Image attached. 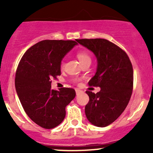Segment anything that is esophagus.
Returning <instances> with one entry per match:
<instances>
[{"label": "esophagus", "mask_w": 153, "mask_h": 153, "mask_svg": "<svg viewBox=\"0 0 153 153\" xmlns=\"http://www.w3.org/2000/svg\"><path fill=\"white\" fill-rule=\"evenodd\" d=\"M81 91L80 90V89H75V92H76L77 95H78V94H79V93H81Z\"/></svg>", "instance_id": "obj_1"}]
</instances>
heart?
Masks as SVG:
<instances>
[{
    "label": "heart",
    "mask_w": 153,
    "mask_h": 153,
    "mask_svg": "<svg viewBox=\"0 0 153 153\" xmlns=\"http://www.w3.org/2000/svg\"><path fill=\"white\" fill-rule=\"evenodd\" d=\"M77 58L79 60L80 63L82 64L83 62L86 61H91L90 56L89 55L88 52L86 50H80L77 52ZM61 67H64V63H61Z\"/></svg>",
    "instance_id": "b5f03b06"
}]
</instances>
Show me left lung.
Returning a JSON list of instances; mask_svg holds the SVG:
<instances>
[{
  "mask_svg": "<svg viewBox=\"0 0 153 153\" xmlns=\"http://www.w3.org/2000/svg\"><path fill=\"white\" fill-rule=\"evenodd\" d=\"M76 41L95 55L97 69L89 85L101 88L96 94L86 92L89 98L85 106L86 116L94 126L104 127L114 122L129 103L133 87L132 64L124 50L107 40Z\"/></svg>",
  "mask_w": 153,
  "mask_h": 153,
  "instance_id": "obj_1",
  "label": "left lung"
}]
</instances>
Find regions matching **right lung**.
<instances>
[{"mask_svg": "<svg viewBox=\"0 0 153 153\" xmlns=\"http://www.w3.org/2000/svg\"><path fill=\"white\" fill-rule=\"evenodd\" d=\"M78 43L44 40L24 53L15 75V89L24 111L35 124L45 129L58 126L67 106L75 97V89L51 88L52 78L61 75V61Z\"/></svg>", "mask_w": 153, "mask_h": 153, "instance_id": "add662e5", "label": "right lung"}]
</instances>
